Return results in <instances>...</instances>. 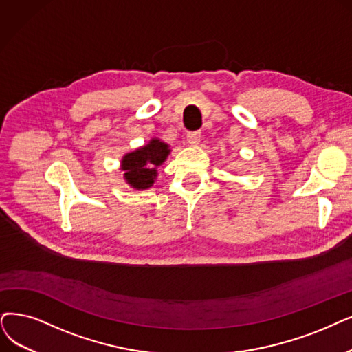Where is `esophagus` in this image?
Listing matches in <instances>:
<instances>
[{"label": "esophagus", "mask_w": 352, "mask_h": 352, "mask_svg": "<svg viewBox=\"0 0 352 352\" xmlns=\"http://www.w3.org/2000/svg\"><path fill=\"white\" fill-rule=\"evenodd\" d=\"M201 133L199 131H193V133H189L188 134V143L190 144V146H198L199 144V142H201Z\"/></svg>", "instance_id": "1"}]
</instances>
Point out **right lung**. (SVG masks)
I'll list each match as a JSON object with an SVG mask.
<instances>
[{
  "label": "right lung",
  "instance_id": "add662e5",
  "mask_svg": "<svg viewBox=\"0 0 352 352\" xmlns=\"http://www.w3.org/2000/svg\"><path fill=\"white\" fill-rule=\"evenodd\" d=\"M170 151V146L160 138H151L147 144L125 153L120 166L124 180L135 190L150 189L157 179V168L166 162Z\"/></svg>",
  "mask_w": 352,
  "mask_h": 352
}]
</instances>
